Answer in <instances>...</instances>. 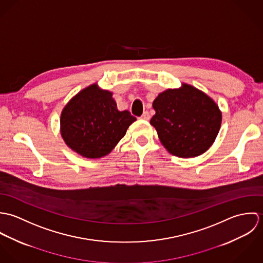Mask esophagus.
Listing matches in <instances>:
<instances>
[{"mask_svg": "<svg viewBox=\"0 0 263 263\" xmlns=\"http://www.w3.org/2000/svg\"><path fill=\"white\" fill-rule=\"evenodd\" d=\"M150 113L148 112V111H145V112L143 113V115L141 116V119L149 120V119H150Z\"/></svg>", "mask_w": 263, "mask_h": 263, "instance_id": "obj_1", "label": "esophagus"}]
</instances>
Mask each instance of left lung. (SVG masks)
<instances>
[{
	"label": "left lung",
	"mask_w": 263,
	"mask_h": 263,
	"mask_svg": "<svg viewBox=\"0 0 263 263\" xmlns=\"http://www.w3.org/2000/svg\"><path fill=\"white\" fill-rule=\"evenodd\" d=\"M150 123L170 154L180 158L197 157L214 144L222 123L218 104L204 92L183 83L167 89L153 102Z\"/></svg>",
	"instance_id": "left-lung-1"
}]
</instances>
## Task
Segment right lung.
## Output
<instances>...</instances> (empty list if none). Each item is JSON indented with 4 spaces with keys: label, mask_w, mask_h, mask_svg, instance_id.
Listing matches in <instances>:
<instances>
[{
    "label": "right lung",
    "mask_w": 263,
    "mask_h": 263,
    "mask_svg": "<svg viewBox=\"0 0 263 263\" xmlns=\"http://www.w3.org/2000/svg\"><path fill=\"white\" fill-rule=\"evenodd\" d=\"M137 118L119 111L112 92L97 83L83 90L67 103L61 113V135L69 148L84 158L108 155Z\"/></svg>",
    "instance_id": "1"
}]
</instances>
